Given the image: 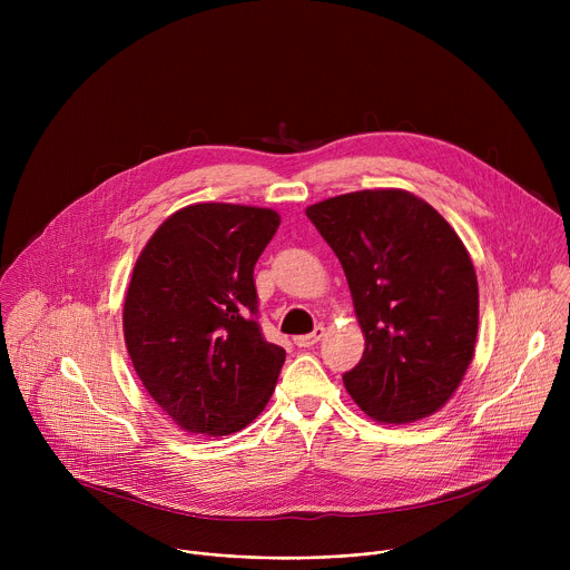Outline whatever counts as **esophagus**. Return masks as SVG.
I'll use <instances>...</instances> for the list:
<instances>
[{"label": "esophagus", "mask_w": 570, "mask_h": 570, "mask_svg": "<svg viewBox=\"0 0 570 570\" xmlns=\"http://www.w3.org/2000/svg\"><path fill=\"white\" fill-rule=\"evenodd\" d=\"M322 338H324V327H315L313 334L297 336V338H295V345H297V347H313V345H317Z\"/></svg>", "instance_id": "esophagus-1"}]
</instances>
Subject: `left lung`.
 Listing matches in <instances>:
<instances>
[{"instance_id":"8db88e82","label":"left lung","mask_w":570,"mask_h":570,"mask_svg":"<svg viewBox=\"0 0 570 570\" xmlns=\"http://www.w3.org/2000/svg\"><path fill=\"white\" fill-rule=\"evenodd\" d=\"M336 253L365 336L343 376L358 409L381 424L435 415L475 352L478 279L446 218L405 189H363L306 207Z\"/></svg>"}]
</instances>
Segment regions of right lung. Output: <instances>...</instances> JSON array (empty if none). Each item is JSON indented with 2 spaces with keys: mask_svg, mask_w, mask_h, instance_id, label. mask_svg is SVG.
<instances>
[{
  "mask_svg": "<svg viewBox=\"0 0 570 570\" xmlns=\"http://www.w3.org/2000/svg\"><path fill=\"white\" fill-rule=\"evenodd\" d=\"M279 223L268 207L187 205L135 262L126 350L150 399L187 433L232 435L273 396L286 352L259 332L253 271Z\"/></svg>",
  "mask_w": 570,
  "mask_h": 570,
  "instance_id": "right-lung-1",
  "label": "right lung"
}]
</instances>
